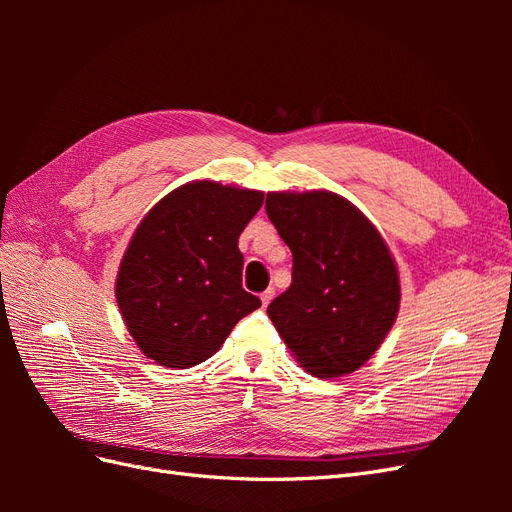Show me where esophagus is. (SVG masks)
Listing matches in <instances>:
<instances>
[{"instance_id":"esophagus-1","label":"esophagus","mask_w":512,"mask_h":512,"mask_svg":"<svg viewBox=\"0 0 512 512\" xmlns=\"http://www.w3.org/2000/svg\"><path fill=\"white\" fill-rule=\"evenodd\" d=\"M275 297V288H267L265 292L260 294V301H262V307H267L271 303V299Z\"/></svg>"}]
</instances>
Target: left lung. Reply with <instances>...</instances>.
Instances as JSON below:
<instances>
[{
  "label": "left lung",
  "mask_w": 512,
  "mask_h": 512,
  "mask_svg": "<svg viewBox=\"0 0 512 512\" xmlns=\"http://www.w3.org/2000/svg\"><path fill=\"white\" fill-rule=\"evenodd\" d=\"M267 215L292 252V284L267 314L307 374L363 367L399 314L395 258L378 228L329 190L269 192Z\"/></svg>",
  "instance_id": "left-lung-1"
}]
</instances>
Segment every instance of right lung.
<instances>
[{
    "instance_id": "add662e5",
    "label": "right lung",
    "mask_w": 512,
    "mask_h": 512,
    "mask_svg": "<svg viewBox=\"0 0 512 512\" xmlns=\"http://www.w3.org/2000/svg\"><path fill=\"white\" fill-rule=\"evenodd\" d=\"M265 192L198 179L153 205L123 252L115 297L147 359L173 369L207 361L260 307L241 286L239 235Z\"/></svg>"
}]
</instances>
